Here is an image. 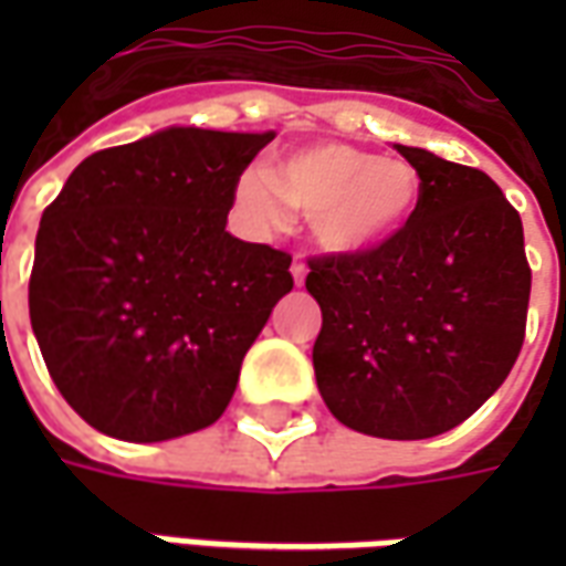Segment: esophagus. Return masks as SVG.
<instances>
[{
    "label": "esophagus",
    "mask_w": 566,
    "mask_h": 566,
    "mask_svg": "<svg viewBox=\"0 0 566 566\" xmlns=\"http://www.w3.org/2000/svg\"><path fill=\"white\" fill-rule=\"evenodd\" d=\"M291 272H294V282L300 284V287H303V284H306V260L300 258V254H296L294 258V263H291Z\"/></svg>",
    "instance_id": "34e87169"
}]
</instances>
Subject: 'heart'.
I'll list each match as a JSON object with an SVG mask.
<instances>
[{"mask_svg":"<svg viewBox=\"0 0 566 566\" xmlns=\"http://www.w3.org/2000/svg\"><path fill=\"white\" fill-rule=\"evenodd\" d=\"M235 202L251 221L279 227L287 209L306 214L312 239L331 254H364L385 245L412 221L421 178L412 163L373 150L318 142L275 163V172L248 169Z\"/></svg>","mask_w":566,"mask_h":566,"instance_id":"b5f03b06","label":"heart"}]
</instances>
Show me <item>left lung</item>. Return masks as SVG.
Segmentation results:
<instances>
[{"label": "left lung", "mask_w": 566, "mask_h": 566, "mask_svg": "<svg viewBox=\"0 0 566 566\" xmlns=\"http://www.w3.org/2000/svg\"><path fill=\"white\" fill-rule=\"evenodd\" d=\"M416 166L412 221L364 254L308 260L324 403L381 439L439 437L473 416L522 352L531 266L518 211L482 169L394 145Z\"/></svg>", "instance_id": "1"}]
</instances>
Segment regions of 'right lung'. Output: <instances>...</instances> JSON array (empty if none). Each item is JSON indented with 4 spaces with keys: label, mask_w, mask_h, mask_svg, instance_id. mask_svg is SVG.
<instances>
[{
    "label": "right lung",
    "mask_w": 566,
    "mask_h": 566,
    "mask_svg": "<svg viewBox=\"0 0 566 566\" xmlns=\"http://www.w3.org/2000/svg\"><path fill=\"white\" fill-rule=\"evenodd\" d=\"M272 136L169 127L96 150L44 209L32 333L56 391L99 433L160 442L223 416L294 287L287 251L223 230Z\"/></svg>",
    "instance_id": "add662e5"
}]
</instances>
